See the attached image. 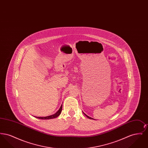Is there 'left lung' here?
I'll list each match as a JSON object with an SVG mask.
<instances>
[{
	"instance_id": "8db88e82",
	"label": "left lung",
	"mask_w": 148,
	"mask_h": 148,
	"mask_svg": "<svg viewBox=\"0 0 148 148\" xmlns=\"http://www.w3.org/2000/svg\"><path fill=\"white\" fill-rule=\"evenodd\" d=\"M84 114L85 115V116H86V117H87V118H89V119H92V118H90V116H88V115H86V114H85V113H84Z\"/></svg>"
}]
</instances>
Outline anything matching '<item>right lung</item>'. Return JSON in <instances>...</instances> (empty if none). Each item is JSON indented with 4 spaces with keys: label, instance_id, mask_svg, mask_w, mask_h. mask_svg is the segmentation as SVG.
Returning <instances> with one entry per match:
<instances>
[{
    "label": "right lung",
    "instance_id": "obj_1",
    "mask_svg": "<svg viewBox=\"0 0 148 148\" xmlns=\"http://www.w3.org/2000/svg\"><path fill=\"white\" fill-rule=\"evenodd\" d=\"M62 105L60 106V108H59V109L58 110V111L56 113L54 114L53 115H49L48 116H45V117H39V116H35L36 118L38 119H54L56 118V117H58L62 112Z\"/></svg>",
    "mask_w": 148,
    "mask_h": 148
}]
</instances>
